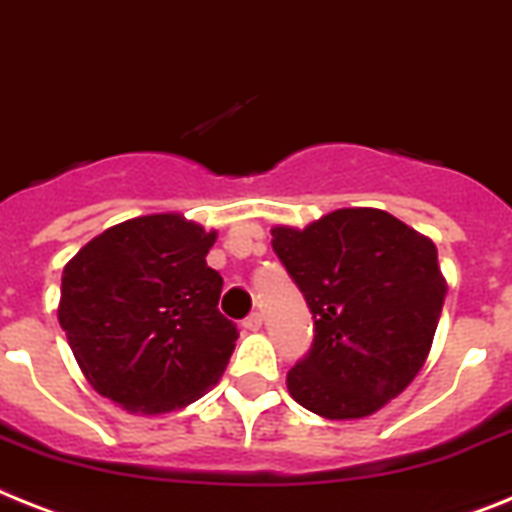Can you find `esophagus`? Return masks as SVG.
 <instances>
[{"label":"esophagus","mask_w":512,"mask_h":512,"mask_svg":"<svg viewBox=\"0 0 512 512\" xmlns=\"http://www.w3.org/2000/svg\"><path fill=\"white\" fill-rule=\"evenodd\" d=\"M242 328L252 330V333H255V330H260L263 328V315H260V312H252V315H247L242 322Z\"/></svg>","instance_id":"esophagus-1"}]
</instances>
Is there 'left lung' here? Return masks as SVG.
<instances>
[{"mask_svg": "<svg viewBox=\"0 0 512 512\" xmlns=\"http://www.w3.org/2000/svg\"><path fill=\"white\" fill-rule=\"evenodd\" d=\"M270 234L315 320L312 349L286 375L291 398L325 419L380 411L419 375L435 338L448 286L432 239L377 208Z\"/></svg>", "mask_w": 512, "mask_h": 512, "instance_id": "obj_1", "label": "left lung"}]
</instances>
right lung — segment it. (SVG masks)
Returning a JSON list of instances; mask_svg holds the SVG:
<instances>
[{"label":"right lung","mask_w":512,"mask_h":512,"mask_svg":"<svg viewBox=\"0 0 512 512\" xmlns=\"http://www.w3.org/2000/svg\"><path fill=\"white\" fill-rule=\"evenodd\" d=\"M213 242L216 231L158 213L111 226L64 265L59 325L103 398L163 414L216 385L239 330L218 312Z\"/></svg>","instance_id":"obj_1"}]
</instances>
